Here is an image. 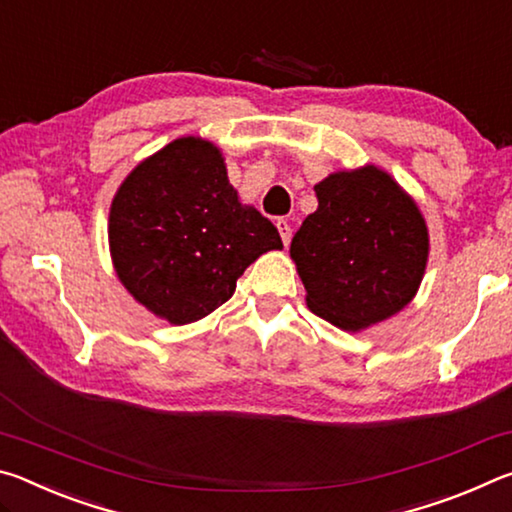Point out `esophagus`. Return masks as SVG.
I'll return each instance as SVG.
<instances>
[{"instance_id": "34e87169", "label": "esophagus", "mask_w": 512, "mask_h": 512, "mask_svg": "<svg viewBox=\"0 0 512 512\" xmlns=\"http://www.w3.org/2000/svg\"><path fill=\"white\" fill-rule=\"evenodd\" d=\"M277 230H280V237H282V241H284V246H289V241H291V223L287 221V219H277Z\"/></svg>"}]
</instances>
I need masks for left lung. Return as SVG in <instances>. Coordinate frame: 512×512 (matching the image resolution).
I'll use <instances>...</instances> for the list:
<instances>
[{
  "label": "left lung",
  "mask_w": 512,
  "mask_h": 512,
  "mask_svg": "<svg viewBox=\"0 0 512 512\" xmlns=\"http://www.w3.org/2000/svg\"><path fill=\"white\" fill-rule=\"evenodd\" d=\"M314 192L318 210L291 241L309 309L357 332L409 305L429 255L411 198L377 167L332 173Z\"/></svg>",
  "instance_id": "1"
}]
</instances>
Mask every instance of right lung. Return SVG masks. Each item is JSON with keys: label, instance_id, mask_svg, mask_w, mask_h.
<instances>
[{"label": "right lung", "instance_id": "right-lung-1", "mask_svg": "<svg viewBox=\"0 0 512 512\" xmlns=\"http://www.w3.org/2000/svg\"><path fill=\"white\" fill-rule=\"evenodd\" d=\"M108 235L124 287L173 325L221 307L259 255L282 248L275 225L239 203L219 149L198 137L133 169L112 201Z\"/></svg>", "mask_w": 512, "mask_h": 512}]
</instances>
